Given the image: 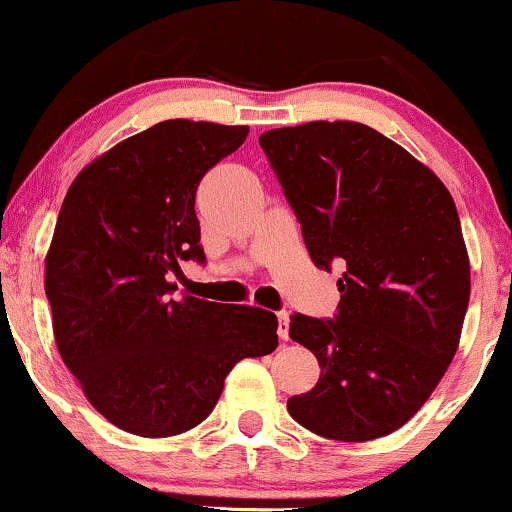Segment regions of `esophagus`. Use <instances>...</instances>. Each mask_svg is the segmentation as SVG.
Instances as JSON below:
<instances>
[{
  "label": "esophagus",
  "instance_id": "obj_1",
  "mask_svg": "<svg viewBox=\"0 0 512 512\" xmlns=\"http://www.w3.org/2000/svg\"><path fill=\"white\" fill-rule=\"evenodd\" d=\"M279 339L281 342H289V313L286 310L279 313Z\"/></svg>",
  "mask_w": 512,
  "mask_h": 512
}]
</instances>
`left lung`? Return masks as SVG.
Segmentation results:
<instances>
[{"label": "left lung", "mask_w": 512, "mask_h": 512, "mask_svg": "<svg viewBox=\"0 0 512 512\" xmlns=\"http://www.w3.org/2000/svg\"><path fill=\"white\" fill-rule=\"evenodd\" d=\"M315 267H344L334 320L296 313L289 337L320 380L289 399L308 431L383 438L448 370L469 305V257L448 187L361 122H305L260 137Z\"/></svg>", "instance_id": "obj_1"}]
</instances>
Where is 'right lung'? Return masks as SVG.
I'll use <instances>...</instances> for the list:
<instances>
[{"label":"right lung","instance_id":"add662e5","mask_svg":"<svg viewBox=\"0 0 512 512\" xmlns=\"http://www.w3.org/2000/svg\"><path fill=\"white\" fill-rule=\"evenodd\" d=\"M248 132L158 122L88 163L62 202L45 257L57 349L93 409L134 436L202 424L240 358L279 346L269 310L170 296L180 260H207L199 180Z\"/></svg>","mask_w":512,"mask_h":512}]
</instances>
